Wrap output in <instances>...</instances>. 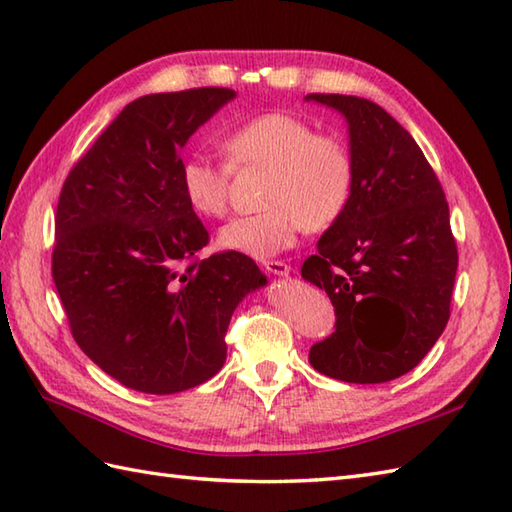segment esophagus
I'll list each match as a JSON object with an SVG mask.
<instances>
[{
	"label": "esophagus",
	"mask_w": 512,
	"mask_h": 512,
	"mask_svg": "<svg viewBox=\"0 0 512 512\" xmlns=\"http://www.w3.org/2000/svg\"><path fill=\"white\" fill-rule=\"evenodd\" d=\"M264 270H268L270 275L286 277L290 273V266L286 262H279V259H270V262H264Z\"/></svg>",
	"instance_id": "1"
}]
</instances>
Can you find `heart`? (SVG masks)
<instances>
[{"instance_id":"1","label":"heart","mask_w":512,"mask_h":512,"mask_svg":"<svg viewBox=\"0 0 512 512\" xmlns=\"http://www.w3.org/2000/svg\"><path fill=\"white\" fill-rule=\"evenodd\" d=\"M228 165L189 156L180 189L193 213L222 217L228 209L231 169H266L262 204L255 215L233 217L217 244L233 253L270 257L297 242L303 226L328 231L341 220L354 191V158L341 138L317 134L310 123L284 112L248 118L222 138Z\"/></svg>"}]
</instances>
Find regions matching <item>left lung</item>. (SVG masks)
<instances>
[{"label": "left lung", "instance_id": "8db88e82", "mask_svg": "<svg viewBox=\"0 0 512 512\" xmlns=\"http://www.w3.org/2000/svg\"><path fill=\"white\" fill-rule=\"evenodd\" d=\"M306 99L345 116L354 158L352 200L301 266L336 314V330L308 358L345 383H387L447 328L458 270L449 204L416 140L383 107L345 94Z\"/></svg>", "mask_w": 512, "mask_h": 512}]
</instances>
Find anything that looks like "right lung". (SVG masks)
<instances>
[{"instance_id": "right-lung-1", "label": "right lung", "mask_w": 512, "mask_h": 512, "mask_svg": "<svg viewBox=\"0 0 512 512\" xmlns=\"http://www.w3.org/2000/svg\"><path fill=\"white\" fill-rule=\"evenodd\" d=\"M235 99L228 88L147 94L125 105L63 182L52 279L74 341L143 394L202 385L226 361V330L266 284L253 259L209 244L180 189V151Z\"/></svg>"}]
</instances>
